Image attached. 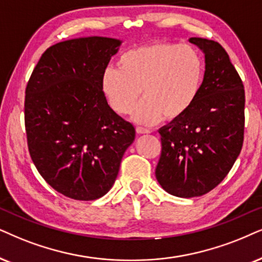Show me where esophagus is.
Instances as JSON below:
<instances>
[{
  "mask_svg": "<svg viewBox=\"0 0 262 262\" xmlns=\"http://www.w3.org/2000/svg\"><path fill=\"white\" fill-rule=\"evenodd\" d=\"M137 133L138 134H148L150 133V130L146 128H142V127H137Z\"/></svg>",
  "mask_w": 262,
  "mask_h": 262,
  "instance_id": "esophagus-1",
  "label": "esophagus"
}]
</instances>
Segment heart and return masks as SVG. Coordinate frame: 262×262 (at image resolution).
Listing matches in <instances>:
<instances>
[{"instance_id":"heart-1","label":"heart","mask_w":262,"mask_h":262,"mask_svg":"<svg viewBox=\"0 0 262 262\" xmlns=\"http://www.w3.org/2000/svg\"><path fill=\"white\" fill-rule=\"evenodd\" d=\"M118 70L106 69L100 87L108 106L118 115L133 110L137 123L152 125L184 117L203 88L204 60L191 45L156 42L129 49L118 59Z\"/></svg>"}]
</instances>
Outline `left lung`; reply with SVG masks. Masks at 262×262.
<instances>
[{
  "instance_id": "obj_1",
  "label": "left lung",
  "mask_w": 262,
  "mask_h": 262,
  "mask_svg": "<svg viewBox=\"0 0 262 262\" xmlns=\"http://www.w3.org/2000/svg\"><path fill=\"white\" fill-rule=\"evenodd\" d=\"M205 57L203 88L180 120L162 127L156 178L177 197L203 196L224 180L244 140L243 82L226 51L211 39L192 37Z\"/></svg>"
}]
</instances>
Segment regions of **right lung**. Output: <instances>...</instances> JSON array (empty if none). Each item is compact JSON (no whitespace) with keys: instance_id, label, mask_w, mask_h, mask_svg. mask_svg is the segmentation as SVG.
Returning a JSON list of instances; mask_svg holds the SVG:
<instances>
[{"instance_id":"1","label":"right lung","mask_w":262,"mask_h":262,"mask_svg":"<svg viewBox=\"0 0 262 262\" xmlns=\"http://www.w3.org/2000/svg\"><path fill=\"white\" fill-rule=\"evenodd\" d=\"M120 39L59 42L42 54L25 89V130L38 173L64 196L107 193L135 139L133 124L108 106L100 79Z\"/></svg>"}]
</instances>
